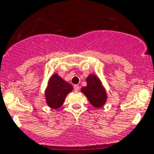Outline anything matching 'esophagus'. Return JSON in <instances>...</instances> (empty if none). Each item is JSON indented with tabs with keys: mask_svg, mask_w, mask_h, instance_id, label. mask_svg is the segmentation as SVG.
I'll return each mask as SVG.
<instances>
[{
	"mask_svg": "<svg viewBox=\"0 0 154 154\" xmlns=\"http://www.w3.org/2000/svg\"><path fill=\"white\" fill-rule=\"evenodd\" d=\"M74 89L75 92H77V91H79V90H80V87H79L78 85H74Z\"/></svg>",
	"mask_w": 154,
	"mask_h": 154,
	"instance_id": "esophagus-1",
	"label": "esophagus"
}]
</instances>
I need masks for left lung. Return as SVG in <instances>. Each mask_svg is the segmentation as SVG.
Returning <instances> with one entry per match:
<instances>
[{"label": "left lung", "mask_w": 154, "mask_h": 154, "mask_svg": "<svg viewBox=\"0 0 154 154\" xmlns=\"http://www.w3.org/2000/svg\"><path fill=\"white\" fill-rule=\"evenodd\" d=\"M86 80L87 86L81 88V92L87 97L93 106L102 107L107 100V94L100 79L95 74H91Z\"/></svg>", "instance_id": "left-lung-1"}]
</instances>
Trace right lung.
<instances>
[{
    "mask_svg": "<svg viewBox=\"0 0 154 154\" xmlns=\"http://www.w3.org/2000/svg\"><path fill=\"white\" fill-rule=\"evenodd\" d=\"M73 91L71 84L65 81L57 74L51 76L48 81L44 96L46 103L52 109H58L63 105L67 94Z\"/></svg>",
    "mask_w": 154,
    "mask_h": 154,
    "instance_id": "obj_1",
    "label": "right lung"
}]
</instances>
